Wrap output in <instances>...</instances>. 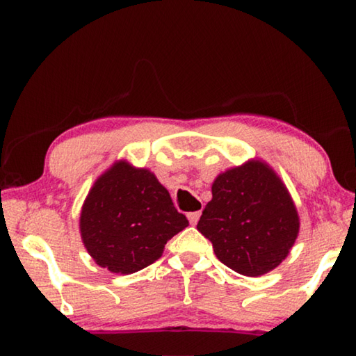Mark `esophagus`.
<instances>
[{"instance_id":"34e87169","label":"esophagus","mask_w":356,"mask_h":356,"mask_svg":"<svg viewBox=\"0 0 356 356\" xmlns=\"http://www.w3.org/2000/svg\"><path fill=\"white\" fill-rule=\"evenodd\" d=\"M186 216H188V221H190V225L195 226L196 222L200 221V218H201V212H200V210H197V212H190V213L186 215Z\"/></svg>"}]
</instances>
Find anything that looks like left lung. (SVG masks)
Returning a JSON list of instances; mask_svg holds the SVG:
<instances>
[{"label": "left lung", "instance_id": "1", "mask_svg": "<svg viewBox=\"0 0 356 356\" xmlns=\"http://www.w3.org/2000/svg\"><path fill=\"white\" fill-rule=\"evenodd\" d=\"M291 195L267 163L250 160L220 174L197 231L220 261L245 276H261L284 261L298 236Z\"/></svg>", "mask_w": 356, "mask_h": 356}]
</instances>
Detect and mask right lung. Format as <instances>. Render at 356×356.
I'll return each instance as SVG.
<instances>
[{
    "label": "right lung",
    "mask_w": 356,
    "mask_h": 356,
    "mask_svg": "<svg viewBox=\"0 0 356 356\" xmlns=\"http://www.w3.org/2000/svg\"><path fill=\"white\" fill-rule=\"evenodd\" d=\"M188 226L168 190L149 170L116 161L95 180L81 207L83 243L95 264L130 275L154 264Z\"/></svg>",
    "instance_id": "obj_1"
}]
</instances>
